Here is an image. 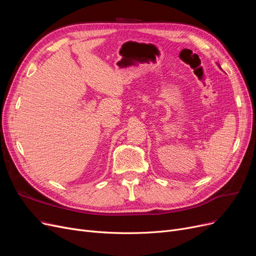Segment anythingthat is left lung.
Instances as JSON below:
<instances>
[{"mask_svg": "<svg viewBox=\"0 0 256 256\" xmlns=\"http://www.w3.org/2000/svg\"><path fill=\"white\" fill-rule=\"evenodd\" d=\"M219 67H220V66H219Z\"/></svg>", "mask_w": 256, "mask_h": 256, "instance_id": "8db88e82", "label": "left lung"}]
</instances>
